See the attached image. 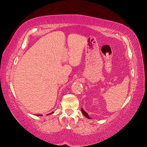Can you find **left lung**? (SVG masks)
Instances as JSON below:
<instances>
[{"mask_svg":"<svg viewBox=\"0 0 147 147\" xmlns=\"http://www.w3.org/2000/svg\"><path fill=\"white\" fill-rule=\"evenodd\" d=\"M82 113H83V114L84 115V117H85L86 118H89V119H90V117L88 116V115L87 114V113L85 112V111H84L83 109H82Z\"/></svg>","mask_w":147,"mask_h":147,"instance_id":"obj_1","label":"left lung"}]
</instances>
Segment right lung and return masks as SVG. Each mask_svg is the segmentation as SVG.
<instances>
[{
    "label": "right lung",
    "instance_id": "obj_1",
    "mask_svg": "<svg viewBox=\"0 0 147 147\" xmlns=\"http://www.w3.org/2000/svg\"><path fill=\"white\" fill-rule=\"evenodd\" d=\"M53 113V112H51V113H49V114H50H50H52ZM49 114H48V115H49ZM38 115V116H42V115Z\"/></svg>",
    "mask_w": 147,
    "mask_h": 147
}]
</instances>
